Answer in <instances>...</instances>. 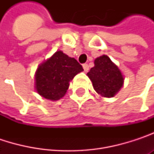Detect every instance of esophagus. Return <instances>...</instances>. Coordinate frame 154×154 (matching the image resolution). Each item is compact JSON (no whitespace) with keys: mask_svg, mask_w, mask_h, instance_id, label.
<instances>
[{"mask_svg":"<svg viewBox=\"0 0 154 154\" xmlns=\"http://www.w3.org/2000/svg\"><path fill=\"white\" fill-rule=\"evenodd\" d=\"M83 69H84V70L85 71V72H87L88 70H89V66H88V64H83Z\"/></svg>","mask_w":154,"mask_h":154,"instance_id":"esophagus-1","label":"esophagus"}]
</instances>
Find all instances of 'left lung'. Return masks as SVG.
<instances>
[{"instance_id": "8db88e82", "label": "left lung", "mask_w": 154, "mask_h": 154, "mask_svg": "<svg viewBox=\"0 0 154 154\" xmlns=\"http://www.w3.org/2000/svg\"><path fill=\"white\" fill-rule=\"evenodd\" d=\"M94 89L104 97H113L122 87L124 78L119 68L107 55L94 60V67L87 73Z\"/></svg>"}]
</instances>
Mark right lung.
Listing matches in <instances>:
<instances>
[{
  "mask_svg": "<svg viewBox=\"0 0 154 154\" xmlns=\"http://www.w3.org/2000/svg\"><path fill=\"white\" fill-rule=\"evenodd\" d=\"M83 70L77 60L59 51L37 69L36 91L46 99L59 100L66 94L70 80Z\"/></svg>",
  "mask_w": 154,
  "mask_h": 154,
  "instance_id": "1",
  "label": "right lung"
}]
</instances>
